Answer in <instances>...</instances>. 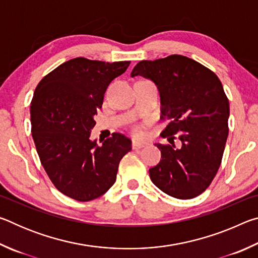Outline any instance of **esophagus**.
I'll use <instances>...</instances> for the list:
<instances>
[{
	"mask_svg": "<svg viewBox=\"0 0 258 258\" xmlns=\"http://www.w3.org/2000/svg\"><path fill=\"white\" fill-rule=\"evenodd\" d=\"M145 146H146L145 143H142V142H139V141H135V140H134V141L132 142V148H133L134 150L141 149V148H143V147H145Z\"/></svg>",
	"mask_w": 258,
	"mask_h": 258,
	"instance_id": "obj_1",
	"label": "esophagus"
}]
</instances>
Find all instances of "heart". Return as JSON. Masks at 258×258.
I'll return each instance as SVG.
<instances>
[{
  "label": "heart",
  "instance_id": "b5f03b06",
  "mask_svg": "<svg viewBox=\"0 0 258 258\" xmlns=\"http://www.w3.org/2000/svg\"><path fill=\"white\" fill-rule=\"evenodd\" d=\"M135 133H137V134H140V130H139V128L135 130Z\"/></svg>",
  "mask_w": 258,
  "mask_h": 258
}]
</instances>
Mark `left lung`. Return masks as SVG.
<instances>
[{
	"instance_id": "obj_1",
	"label": "left lung",
	"mask_w": 258,
	"mask_h": 258,
	"mask_svg": "<svg viewBox=\"0 0 258 258\" xmlns=\"http://www.w3.org/2000/svg\"><path fill=\"white\" fill-rule=\"evenodd\" d=\"M131 76L151 80L159 91L161 132L171 145L155 146L161 159L149 169L154 184L171 197L191 199L207 189L220 168L229 134V100L211 69L187 56L142 60ZM178 134L180 146L173 145Z\"/></svg>"
}]
</instances>
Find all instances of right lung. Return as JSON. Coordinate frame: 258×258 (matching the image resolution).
<instances>
[{"label":"right lung","mask_w":258,"mask_h":258,"mask_svg":"<svg viewBox=\"0 0 258 258\" xmlns=\"http://www.w3.org/2000/svg\"><path fill=\"white\" fill-rule=\"evenodd\" d=\"M131 61L68 60L43 77L30 103L32 135L41 164L61 194L90 202L110 189L132 142L112 133L99 146L90 139L94 115L113 78Z\"/></svg>","instance_id":"1"}]
</instances>
